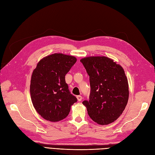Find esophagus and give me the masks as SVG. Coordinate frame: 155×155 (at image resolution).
I'll list each match as a JSON object with an SVG mask.
<instances>
[{
  "label": "esophagus",
  "instance_id": "1",
  "mask_svg": "<svg viewBox=\"0 0 155 155\" xmlns=\"http://www.w3.org/2000/svg\"><path fill=\"white\" fill-rule=\"evenodd\" d=\"M77 99H78V101L80 102V101H81V100H82V97H81V96H80V95L77 96Z\"/></svg>",
  "mask_w": 155,
  "mask_h": 155
}]
</instances>
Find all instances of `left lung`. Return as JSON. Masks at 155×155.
Returning a JSON list of instances; mask_svg holds the SVG:
<instances>
[{"instance_id":"1","label":"left lung","mask_w":155,"mask_h":155,"mask_svg":"<svg viewBox=\"0 0 155 155\" xmlns=\"http://www.w3.org/2000/svg\"><path fill=\"white\" fill-rule=\"evenodd\" d=\"M89 76V100L82 103L91 119L101 125L111 123L123 114L129 96L127 78L123 68L106 57L82 58Z\"/></svg>"}]
</instances>
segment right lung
I'll list each match as a JSON object with an SVG mask.
<instances>
[{"mask_svg": "<svg viewBox=\"0 0 155 155\" xmlns=\"http://www.w3.org/2000/svg\"><path fill=\"white\" fill-rule=\"evenodd\" d=\"M76 58L55 53L42 58L32 74L30 92L33 106L45 119L57 122L66 118L78 101L70 93L65 76Z\"/></svg>", "mask_w": 155, "mask_h": 155, "instance_id": "obj_1", "label": "right lung"}]
</instances>
